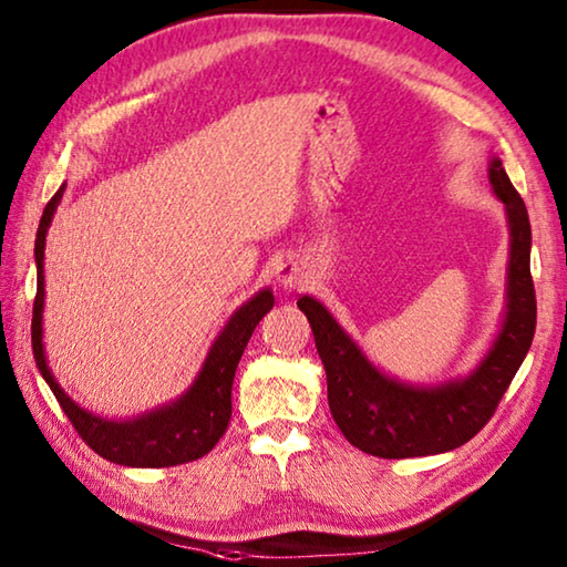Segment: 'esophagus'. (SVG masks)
I'll use <instances>...</instances> for the list:
<instances>
[{"mask_svg": "<svg viewBox=\"0 0 567 567\" xmlns=\"http://www.w3.org/2000/svg\"><path fill=\"white\" fill-rule=\"evenodd\" d=\"M277 282L282 285V290H298L308 282V272L298 259H285L280 267H277Z\"/></svg>", "mask_w": 567, "mask_h": 567, "instance_id": "1", "label": "esophagus"}]
</instances>
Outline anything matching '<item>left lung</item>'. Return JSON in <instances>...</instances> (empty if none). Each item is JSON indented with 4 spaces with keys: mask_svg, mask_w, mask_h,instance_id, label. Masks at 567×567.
I'll list each match as a JSON object with an SVG mask.
<instances>
[{
    "mask_svg": "<svg viewBox=\"0 0 567 567\" xmlns=\"http://www.w3.org/2000/svg\"><path fill=\"white\" fill-rule=\"evenodd\" d=\"M488 183L504 203L512 236L506 312L492 349L468 377L437 386H415L386 377L336 323L323 302L308 295L298 300L326 367L328 408L346 441L359 451L377 458H417L461 447L492 420L527 357L537 326L527 206L514 190L499 157L488 165Z\"/></svg>",
    "mask_w": 567,
    "mask_h": 567,
    "instance_id": "1",
    "label": "left lung"
}]
</instances>
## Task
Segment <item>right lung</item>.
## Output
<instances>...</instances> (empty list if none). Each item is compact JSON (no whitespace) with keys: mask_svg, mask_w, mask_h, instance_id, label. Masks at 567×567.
I'll list each match as a JSON object with an SVG mask.
<instances>
[{"mask_svg":"<svg viewBox=\"0 0 567 567\" xmlns=\"http://www.w3.org/2000/svg\"><path fill=\"white\" fill-rule=\"evenodd\" d=\"M63 185L42 210L35 261H38V295L32 306V357L45 379L55 400L61 402L68 420L73 422L91 451L101 458L120 463L132 468H167L181 463L198 461L214 447L226 433L231 420V384L236 367L244 349H247L251 333L261 318L275 306L272 290H259L255 298L234 312L229 323L210 346L206 361L193 379L188 392L177 396L173 404H163L155 412L134 420H104L94 412L83 410L68 396L61 384L55 382L53 371L48 369L45 349H42V306H45V277H42V259H45V234L53 221L58 203L63 198Z\"/></svg>","mask_w":567,"mask_h":567,"instance_id":"obj_1","label":"right lung"}]
</instances>
